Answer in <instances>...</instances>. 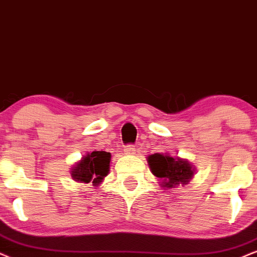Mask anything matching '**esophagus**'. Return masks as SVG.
I'll list each match as a JSON object with an SVG mask.
<instances>
[{"label":"esophagus","instance_id":"34e87169","mask_svg":"<svg viewBox=\"0 0 257 257\" xmlns=\"http://www.w3.org/2000/svg\"><path fill=\"white\" fill-rule=\"evenodd\" d=\"M124 153L126 155H134L136 153V148L134 145H126L124 147Z\"/></svg>","mask_w":257,"mask_h":257}]
</instances>
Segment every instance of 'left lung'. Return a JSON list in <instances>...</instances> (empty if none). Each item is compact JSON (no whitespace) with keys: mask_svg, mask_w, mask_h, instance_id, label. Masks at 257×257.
<instances>
[{"mask_svg":"<svg viewBox=\"0 0 257 257\" xmlns=\"http://www.w3.org/2000/svg\"><path fill=\"white\" fill-rule=\"evenodd\" d=\"M153 174L164 180L162 186L174 187L179 184H187L193 177V168L183 159L172 158L155 153L148 158Z\"/></svg>","mask_w":257,"mask_h":257,"instance_id":"obj_1","label":"left lung"}]
</instances>
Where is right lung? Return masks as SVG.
<instances>
[{
  "label": "right lung",
  "mask_w": 257,
  "mask_h": 257,
  "mask_svg": "<svg viewBox=\"0 0 257 257\" xmlns=\"http://www.w3.org/2000/svg\"><path fill=\"white\" fill-rule=\"evenodd\" d=\"M109 167L110 153L95 151L84 157L71 172L74 180L97 185L104 179L105 175H108Z\"/></svg>",
  "instance_id": "obj_1"
}]
</instances>
